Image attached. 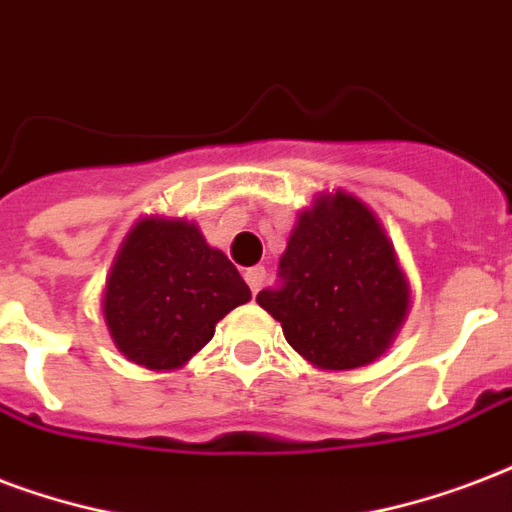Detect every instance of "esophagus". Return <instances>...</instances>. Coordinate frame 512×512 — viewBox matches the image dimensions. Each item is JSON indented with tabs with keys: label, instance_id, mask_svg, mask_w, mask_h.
I'll return each instance as SVG.
<instances>
[{
	"label": "esophagus",
	"instance_id": "esophagus-1",
	"mask_svg": "<svg viewBox=\"0 0 512 512\" xmlns=\"http://www.w3.org/2000/svg\"><path fill=\"white\" fill-rule=\"evenodd\" d=\"M263 276H265L263 268H247V271H244V279H247L249 290H252V292L260 290V284H263Z\"/></svg>",
	"mask_w": 512,
	"mask_h": 512
}]
</instances>
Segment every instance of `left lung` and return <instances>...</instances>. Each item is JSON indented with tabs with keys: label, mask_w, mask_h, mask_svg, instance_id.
I'll return each mask as SVG.
<instances>
[{
	"label": "left lung",
	"mask_w": 512,
	"mask_h": 512,
	"mask_svg": "<svg viewBox=\"0 0 512 512\" xmlns=\"http://www.w3.org/2000/svg\"><path fill=\"white\" fill-rule=\"evenodd\" d=\"M282 287L257 303L284 338L322 370L365 368L384 354L411 308V282L368 204L322 193L298 214L282 260Z\"/></svg>",
	"instance_id": "1"
}]
</instances>
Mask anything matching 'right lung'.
<instances>
[{
	"label": "right lung",
	"instance_id": "right-lung-1",
	"mask_svg": "<svg viewBox=\"0 0 512 512\" xmlns=\"http://www.w3.org/2000/svg\"><path fill=\"white\" fill-rule=\"evenodd\" d=\"M249 298L236 265L206 244L195 222L150 214L136 220L117 249L101 314L126 360L147 370H177Z\"/></svg>",
	"mask_w": 512,
	"mask_h": 512
}]
</instances>
